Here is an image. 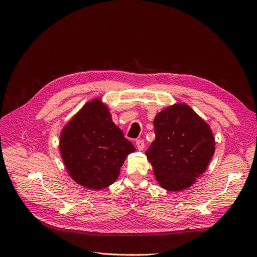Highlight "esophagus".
I'll list each match as a JSON object with an SVG mask.
<instances>
[{"label": "esophagus", "instance_id": "34e87169", "mask_svg": "<svg viewBox=\"0 0 257 257\" xmlns=\"http://www.w3.org/2000/svg\"><path fill=\"white\" fill-rule=\"evenodd\" d=\"M136 146H137V149L139 151H143L145 149V142L143 141V139H138V141L136 142Z\"/></svg>", "mask_w": 257, "mask_h": 257}]
</instances>
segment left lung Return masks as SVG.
Segmentation results:
<instances>
[{
  "instance_id": "left-lung-1",
  "label": "left lung",
  "mask_w": 257,
  "mask_h": 257,
  "mask_svg": "<svg viewBox=\"0 0 257 257\" xmlns=\"http://www.w3.org/2000/svg\"><path fill=\"white\" fill-rule=\"evenodd\" d=\"M155 139L147 150L155 179L163 189H188L203 175L214 153L208 124L186 104L165 108L154 118Z\"/></svg>"
}]
</instances>
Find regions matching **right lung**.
<instances>
[{"label": "right lung", "instance_id": "add662e5", "mask_svg": "<svg viewBox=\"0 0 257 257\" xmlns=\"http://www.w3.org/2000/svg\"><path fill=\"white\" fill-rule=\"evenodd\" d=\"M59 148L68 175L91 190L112 184L127 155L135 151L99 98L88 102L69 120L61 132Z\"/></svg>", "mask_w": 257, "mask_h": 257}]
</instances>
